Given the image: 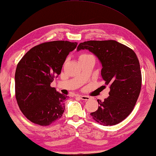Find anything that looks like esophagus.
Segmentation results:
<instances>
[{
  "label": "esophagus",
  "instance_id": "1",
  "mask_svg": "<svg viewBox=\"0 0 156 156\" xmlns=\"http://www.w3.org/2000/svg\"><path fill=\"white\" fill-rule=\"evenodd\" d=\"M78 97L80 98L81 100H85V101H87V100H89V99H90V98H89V96H83V95H80V96H78Z\"/></svg>",
  "mask_w": 156,
  "mask_h": 156
}]
</instances>
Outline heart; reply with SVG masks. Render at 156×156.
<instances>
[{
    "instance_id": "obj_1",
    "label": "heart",
    "mask_w": 156,
    "mask_h": 156,
    "mask_svg": "<svg viewBox=\"0 0 156 156\" xmlns=\"http://www.w3.org/2000/svg\"><path fill=\"white\" fill-rule=\"evenodd\" d=\"M89 56V55H87V54H82L81 56H80V57H84V56Z\"/></svg>"
}]
</instances>
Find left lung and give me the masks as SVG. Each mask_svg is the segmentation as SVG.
<instances>
[{
  "label": "left lung",
  "mask_w": 156,
  "mask_h": 156,
  "mask_svg": "<svg viewBox=\"0 0 156 156\" xmlns=\"http://www.w3.org/2000/svg\"><path fill=\"white\" fill-rule=\"evenodd\" d=\"M87 49L102 65L101 76L109 85V96L98 100L93 119L104 126H112L125 120L133 111L141 89L140 66L136 53L115 41H89L79 44L77 51Z\"/></svg>",
  "instance_id": "left-lung-1"
}]
</instances>
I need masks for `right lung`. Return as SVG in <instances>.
<instances>
[{"label": "right lung", "instance_id": "1", "mask_svg": "<svg viewBox=\"0 0 156 156\" xmlns=\"http://www.w3.org/2000/svg\"><path fill=\"white\" fill-rule=\"evenodd\" d=\"M77 43L47 42L34 47L17 65L15 91L18 107L28 120L48 126L60 119L67 96L50 86L60 74L62 65Z\"/></svg>", "mask_w": 156, "mask_h": 156}]
</instances>
